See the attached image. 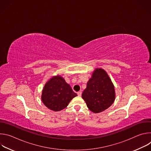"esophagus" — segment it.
I'll list each match as a JSON object with an SVG mask.
<instances>
[{
    "label": "esophagus",
    "instance_id": "obj_1",
    "mask_svg": "<svg viewBox=\"0 0 151 151\" xmlns=\"http://www.w3.org/2000/svg\"><path fill=\"white\" fill-rule=\"evenodd\" d=\"M77 94H78V96H81V95H82V92H81V91H78V92L77 93Z\"/></svg>",
    "mask_w": 151,
    "mask_h": 151
}]
</instances>
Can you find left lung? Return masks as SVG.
Masks as SVG:
<instances>
[{
	"label": "left lung",
	"mask_w": 151,
	"mask_h": 151,
	"mask_svg": "<svg viewBox=\"0 0 151 151\" xmlns=\"http://www.w3.org/2000/svg\"><path fill=\"white\" fill-rule=\"evenodd\" d=\"M82 97L94 113L103 112L113 104L115 97L114 86L103 69H97L93 72Z\"/></svg>",
	"instance_id": "1"
}]
</instances>
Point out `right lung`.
<instances>
[{
	"label": "right lung",
	"mask_w": 151,
	"mask_h": 151,
	"mask_svg": "<svg viewBox=\"0 0 151 151\" xmlns=\"http://www.w3.org/2000/svg\"><path fill=\"white\" fill-rule=\"evenodd\" d=\"M77 94L62 77L52 78L43 89L42 100L50 109L60 111L65 108Z\"/></svg>",
	"instance_id": "right-lung-1"
}]
</instances>
